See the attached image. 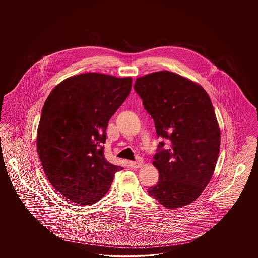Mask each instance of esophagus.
<instances>
[{
	"instance_id": "1",
	"label": "esophagus",
	"mask_w": 258,
	"mask_h": 258,
	"mask_svg": "<svg viewBox=\"0 0 258 258\" xmlns=\"http://www.w3.org/2000/svg\"><path fill=\"white\" fill-rule=\"evenodd\" d=\"M131 165L133 168H139L143 165V162L142 161H132Z\"/></svg>"
}]
</instances>
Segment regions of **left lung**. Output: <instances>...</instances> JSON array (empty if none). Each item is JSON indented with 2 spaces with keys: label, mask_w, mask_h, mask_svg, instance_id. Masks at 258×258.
<instances>
[{
  "label": "left lung",
  "mask_w": 258,
  "mask_h": 258,
  "mask_svg": "<svg viewBox=\"0 0 258 258\" xmlns=\"http://www.w3.org/2000/svg\"><path fill=\"white\" fill-rule=\"evenodd\" d=\"M135 92L154 119L160 142L153 164L158 184L148 189L165 208L194 202L209 184L217 164L221 131L207 92L194 81L167 71L135 80Z\"/></svg>",
  "instance_id": "1"
}]
</instances>
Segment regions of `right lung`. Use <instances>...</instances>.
<instances>
[{
	"label": "right lung",
	"mask_w": 258,
	"mask_h": 258,
	"mask_svg": "<svg viewBox=\"0 0 258 258\" xmlns=\"http://www.w3.org/2000/svg\"><path fill=\"white\" fill-rule=\"evenodd\" d=\"M132 82V77L78 74L61 81L44 102L37 127L39 160L52 186L74 203H96L123 169L105 160L102 144Z\"/></svg>",
	"instance_id": "obj_1"
}]
</instances>
